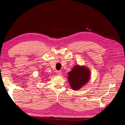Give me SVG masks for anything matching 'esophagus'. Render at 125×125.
Returning <instances> with one entry per match:
<instances>
[{
    "mask_svg": "<svg viewBox=\"0 0 125 125\" xmlns=\"http://www.w3.org/2000/svg\"><path fill=\"white\" fill-rule=\"evenodd\" d=\"M56 74L57 75H61L62 74V72L61 71H56Z\"/></svg>",
    "mask_w": 125,
    "mask_h": 125,
    "instance_id": "34e87169",
    "label": "esophagus"
}]
</instances>
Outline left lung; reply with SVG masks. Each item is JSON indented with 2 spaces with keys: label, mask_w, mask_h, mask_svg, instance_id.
<instances>
[{
  "label": "left lung",
  "mask_w": 125,
  "mask_h": 125,
  "mask_svg": "<svg viewBox=\"0 0 125 125\" xmlns=\"http://www.w3.org/2000/svg\"><path fill=\"white\" fill-rule=\"evenodd\" d=\"M68 74V80L71 88L74 90H78L88 82L90 71L87 67L76 65Z\"/></svg>",
  "instance_id": "left-lung-1"
}]
</instances>
